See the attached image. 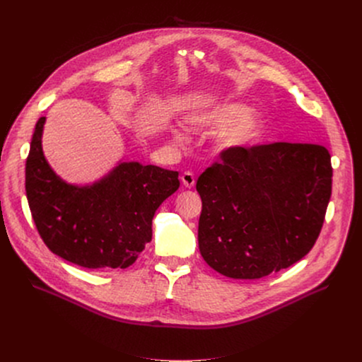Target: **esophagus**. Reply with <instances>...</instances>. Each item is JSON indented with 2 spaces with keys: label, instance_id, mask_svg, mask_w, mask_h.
Masks as SVG:
<instances>
[{
  "label": "esophagus",
  "instance_id": "esophagus-1",
  "mask_svg": "<svg viewBox=\"0 0 362 362\" xmlns=\"http://www.w3.org/2000/svg\"><path fill=\"white\" fill-rule=\"evenodd\" d=\"M180 180H182V183H183V186H185V187H187V189L193 187V186H194V183H196L194 176H193V173H192V172H185V173L182 175Z\"/></svg>",
  "mask_w": 362,
  "mask_h": 362
}]
</instances>
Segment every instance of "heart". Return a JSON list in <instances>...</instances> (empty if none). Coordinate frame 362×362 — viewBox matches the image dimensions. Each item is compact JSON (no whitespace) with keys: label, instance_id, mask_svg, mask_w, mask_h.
<instances>
[{"label":"heart","instance_id":"heart-1","mask_svg":"<svg viewBox=\"0 0 362 362\" xmlns=\"http://www.w3.org/2000/svg\"><path fill=\"white\" fill-rule=\"evenodd\" d=\"M252 109L242 103H221L211 107L200 109L187 117V124L199 132H216L232 125L221 133L218 147L221 150H235L250 146L262 137L267 123L259 116H251ZM176 140H182L177 130H172Z\"/></svg>","mask_w":362,"mask_h":362}]
</instances>
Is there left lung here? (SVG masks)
Masks as SVG:
<instances>
[{
  "label": "left lung",
  "instance_id": "1",
  "mask_svg": "<svg viewBox=\"0 0 362 362\" xmlns=\"http://www.w3.org/2000/svg\"><path fill=\"white\" fill-rule=\"evenodd\" d=\"M221 159L196 183L204 262L228 278L259 279L300 261L324 225L329 151L278 141L223 150Z\"/></svg>",
  "mask_w": 362,
  "mask_h": 362
}]
</instances>
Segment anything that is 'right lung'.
Segmentation results:
<instances>
[{
    "mask_svg": "<svg viewBox=\"0 0 362 362\" xmlns=\"http://www.w3.org/2000/svg\"><path fill=\"white\" fill-rule=\"evenodd\" d=\"M40 117L25 163L31 216L47 247L88 269H124L151 240L154 212L179 186V173L123 162L90 186L69 185L47 163Z\"/></svg>",
    "mask_w": 362,
    "mask_h": 362,
    "instance_id": "add662e5",
    "label": "right lung"
}]
</instances>
